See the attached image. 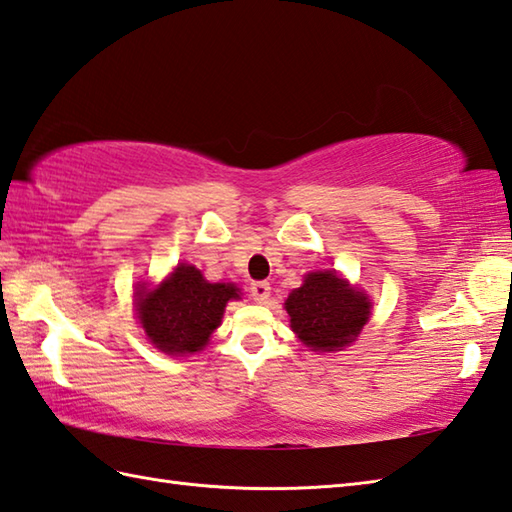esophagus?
Returning a JSON list of instances; mask_svg holds the SVG:
<instances>
[{
    "mask_svg": "<svg viewBox=\"0 0 512 512\" xmlns=\"http://www.w3.org/2000/svg\"><path fill=\"white\" fill-rule=\"evenodd\" d=\"M250 297H253L257 303H266L270 297L268 281H253V284H250Z\"/></svg>",
    "mask_w": 512,
    "mask_h": 512,
    "instance_id": "obj_1",
    "label": "esophagus"
}]
</instances>
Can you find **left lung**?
I'll return each instance as SVG.
<instances>
[{
  "label": "left lung",
  "mask_w": 512,
  "mask_h": 512,
  "mask_svg": "<svg viewBox=\"0 0 512 512\" xmlns=\"http://www.w3.org/2000/svg\"><path fill=\"white\" fill-rule=\"evenodd\" d=\"M290 328L310 350L336 352L350 345L369 319V301L334 270L310 273L286 301Z\"/></svg>",
  "instance_id": "1"
}]
</instances>
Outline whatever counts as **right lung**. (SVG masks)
Listing matches in <instances>:
<instances>
[{
	"mask_svg": "<svg viewBox=\"0 0 512 512\" xmlns=\"http://www.w3.org/2000/svg\"><path fill=\"white\" fill-rule=\"evenodd\" d=\"M237 292L233 284H209L195 266L178 264L156 290H138V319L160 352L193 354L209 343L226 303L239 299Z\"/></svg>",
	"mask_w": 512,
	"mask_h": 512,
	"instance_id": "obj_1",
	"label": "right lung"
}]
</instances>
